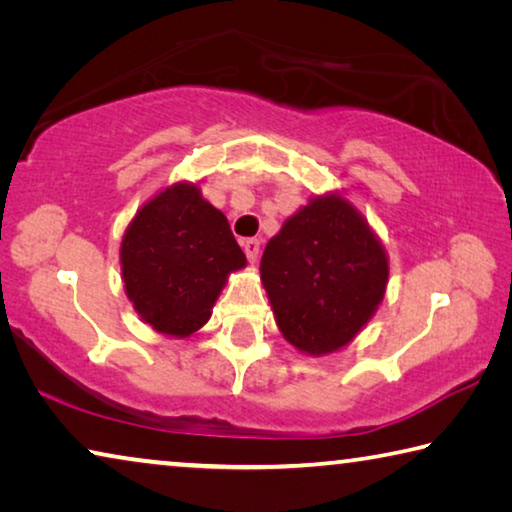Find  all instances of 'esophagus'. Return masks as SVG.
Returning a JSON list of instances; mask_svg holds the SVG:
<instances>
[{
  "label": "esophagus",
  "instance_id": "1",
  "mask_svg": "<svg viewBox=\"0 0 512 512\" xmlns=\"http://www.w3.org/2000/svg\"><path fill=\"white\" fill-rule=\"evenodd\" d=\"M259 248H262V241L259 239H243V250H246V257L250 262H257Z\"/></svg>",
  "mask_w": 512,
  "mask_h": 512
}]
</instances>
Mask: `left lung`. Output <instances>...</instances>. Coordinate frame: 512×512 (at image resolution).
Here are the masks:
<instances>
[{
    "instance_id": "left-lung-1",
    "label": "left lung",
    "mask_w": 512,
    "mask_h": 512,
    "mask_svg": "<svg viewBox=\"0 0 512 512\" xmlns=\"http://www.w3.org/2000/svg\"><path fill=\"white\" fill-rule=\"evenodd\" d=\"M259 273L287 342L326 355L378 310L389 266L358 209L342 196H319L266 243Z\"/></svg>"
}]
</instances>
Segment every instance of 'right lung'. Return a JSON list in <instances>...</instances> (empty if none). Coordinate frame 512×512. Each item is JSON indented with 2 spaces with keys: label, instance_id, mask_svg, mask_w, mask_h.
<instances>
[{
  "label": "right lung",
  "instance_id": "right-lung-1",
  "mask_svg": "<svg viewBox=\"0 0 512 512\" xmlns=\"http://www.w3.org/2000/svg\"><path fill=\"white\" fill-rule=\"evenodd\" d=\"M120 264L141 319L164 335L189 337L209 321L227 275L246 266V255L223 212L196 184L177 182L129 223Z\"/></svg>",
  "mask_w": 512,
  "mask_h": 512
}]
</instances>
